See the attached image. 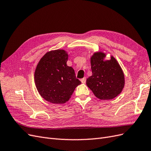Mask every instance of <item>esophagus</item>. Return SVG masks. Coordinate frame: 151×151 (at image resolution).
Listing matches in <instances>:
<instances>
[{
    "label": "esophagus",
    "mask_w": 151,
    "mask_h": 151,
    "mask_svg": "<svg viewBox=\"0 0 151 151\" xmlns=\"http://www.w3.org/2000/svg\"><path fill=\"white\" fill-rule=\"evenodd\" d=\"M81 82H82V83H83V84L86 83V77H84L83 79H81Z\"/></svg>",
    "instance_id": "1"
}]
</instances>
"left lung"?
Masks as SVG:
<instances>
[{
    "mask_svg": "<svg viewBox=\"0 0 151 151\" xmlns=\"http://www.w3.org/2000/svg\"><path fill=\"white\" fill-rule=\"evenodd\" d=\"M106 54L94 53L91 58L92 76L86 84L98 98L112 99L120 94L125 85V77L119 63L113 56L104 60Z\"/></svg>",
    "mask_w": 151,
    "mask_h": 151,
    "instance_id": "1",
    "label": "left lung"
}]
</instances>
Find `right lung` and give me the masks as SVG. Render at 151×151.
Returning a JSON list of instances; mask_svg holds the SVG:
<instances>
[{
    "instance_id": "right-lung-1",
    "label": "right lung",
    "mask_w": 151,
    "mask_h": 151,
    "mask_svg": "<svg viewBox=\"0 0 151 151\" xmlns=\"http://www.w3.org/2000/svg\"><path fill=\"white\" fill-rule=\"evenodd\" d=\"M68 54L63 50L47 52L40 59L35 72V81L43 98L53 104L68 101L81 82L74 70L67 65Z\"/></svg>"
}]
</instances>
